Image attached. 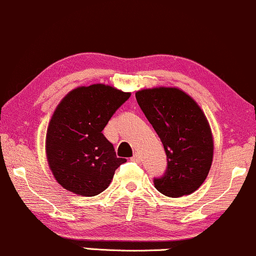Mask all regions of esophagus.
Instances as JSON below:
<instances>
[{"label": "esophagus", "mask_w": 256, "mask_h": 256, "mask_svg": "<svg viewBox=\"0 0 256 256\" xmlns=\"http://www.w3.org/2000/svg\"><path fill=\"white\" fill-rule=\"evenodd\" d=\"M132 160H133V162H140V154H134V156L132 157Z\"/></svg>", "instance_id": "obj_1"}]
</instances>
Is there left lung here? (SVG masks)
<instances>
[{
	"label": "left lung",
	"mask_w": 256,
	"mask_h": 256,
	"mask_svg": "<svg viewBox=\"0 0 256 256\" xmlns=\"http://www.w3.org/2000/svg\"><path fill=\"white\" fill-rule=\"evenodd\" d=\"M136 98L166 154V170L154 180V188L168 197L191 194L204 182L213 162V136L204 114L179 88L142 90Z\"/></svg>",
	"instance_id": "1"
}]
</instances>
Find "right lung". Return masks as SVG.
Instances as JSON below:
<instances>
[{"label":"right lung","mask_w":256,"mask_h":256,"mask_svg":"<svg viewBox=\"0 0 256 256\" xmlns=\"http://www.w3.org/2000/svg\"><path fill=\"white\" fill-rule=\"evenodd\" d=\"M129 96L130 93L98 83L71 90L56 106L47 129L46 154L54 178L68 191L96 196L127 162L116 156L102 129Z\"/></svg>","instance_id":"obj_1"}]
</instances>
